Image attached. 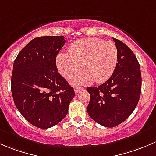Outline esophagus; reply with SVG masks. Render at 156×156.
Instances as JSON below:
<instances>
[{
	"instance_id": "esophagus-1",
	"label": "esophagus",
	"mask_w": 156,
	"mask_h": 156,
	"mask_svg": "<svg viewBox=\"0 0 156 156\" xmlns=\"http://www.w3.org/2000/svg\"><path fill=\"white\" fill-rule=\"evenodd\" d=\"M84 88L83 87H80V86H75L74 87V91L75 93H78L79 91H81V90H83Z\"/></svg>"
}]
</instances>
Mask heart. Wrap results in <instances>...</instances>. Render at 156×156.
<instances>
[{
  "instance_id": "b5f03b06",
  "label": "heart",
  "mask_w": 156,
  "mask_h": 156,
  "mask_svg": "<svg viewBox=\"0 0 156 156\" xmlns=\"http://www.w3.org/2000/svg\"><path fill=\"white\" fill-rule=\"evenodd\" d=\"M118 62V51L111 41L100 38H85L73 43L68 53H60L56 58L59 73L70 78L81 69L84 71L70 79V83L77 86L89 85L93 82L107 81L115 70Z\"/></svg>"
}]
</instances>
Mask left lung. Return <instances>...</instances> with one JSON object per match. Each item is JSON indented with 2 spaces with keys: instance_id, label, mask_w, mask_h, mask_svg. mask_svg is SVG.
<instances>
[{
  "instance_id": "left-lung-1",
  "label": "left lung",
  "mask_w": 156,
  "mask_h": 156,
  "mask_svg": "<svg viewBox=\"0 0 156 156\" xmlns=\"http://www.w3.org/2000/svg\"><path fill=\"white\" fill-rule=\"evenodd\" d=\"M118 51L115 70L98 87H88L89 116L98 124L113 128L126 121L137 107L141 93V73L134 52L124 43L113 38Z\"/></svg>"
}]
</instances>
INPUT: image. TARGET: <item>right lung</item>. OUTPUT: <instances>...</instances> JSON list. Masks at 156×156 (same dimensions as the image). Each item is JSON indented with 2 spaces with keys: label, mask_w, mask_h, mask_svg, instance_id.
<instances>
[{
  "label": "right lung",
  "mask_w": 156,
  "mask_h": 156,
  "mask_svg": "<svg viewBox=\"0 0 156 156\" xmlns=\"http://www.w3.org/2000/svg\"><path fill=\"white\" fill-rule=\"evenodd\" d=\"M66 41L64 36H45L30 41L14 61L11 91L25 119L49 128L67 115L75 92L58 72L56 56Z\"/></svg>",
  "instance_id": "right-lung-1"
}]
</instances>
